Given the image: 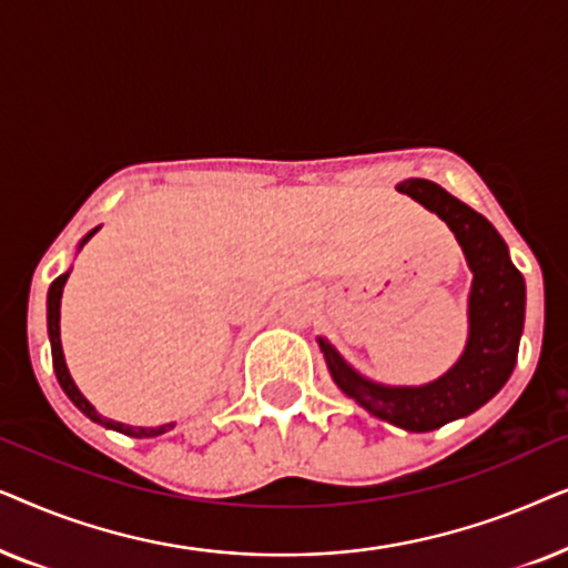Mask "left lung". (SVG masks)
<instances>
[{
	"instance_id": "obj_1",
	"label": "left lung",
	"mask_w": 568,
	"mask_h": 568,
	"mask_svg": "<svg viewBox=\"0 0 568 568\" xmlns=\"http://www.w3.org/2000/svg\"><path fill=\"white\" fill-rule=\"evenodd\" d=\"M398 191L437 212L463 245L473 271L468 346L447 375L422 387L369 383L323 338L321 348L336 385L362 408L406 432H432L478 410L509 379L525 323V278L486 216L422 178L403 181Z\"/></svg>"
}]
</instances>
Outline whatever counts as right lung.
Here are the masks:
<instances>
[{
	"mask_svg": "<svg viewBox=\"0 0 568 568\" xmlns=\"http://www.w3.org/2000/svg\"><path fill=\"white\" fill-rule=\"evenodd\" d=\"M95 235V230L90 232L88 237L82 240V245L88 243V240ZM69 274H61L57 282L51 284L49 290V336H51V354H53V369H57V377H59V385L64 387V393L69 395V400L74 403L77 408L82 410L84 416L92 418L95 424H103L105 429H113V432H121V434H129V437H139V439H150V437H160V434H165L168 429H173V424H162V426H152V429H146V426H126V424H119V422H111V418L100 416L95 408L90 406L88 398L77 390L72 375H69L67 369V362H64V354H61V338H59V307H61V290H64Z\"/></svg>",
	"mask_w": 568,
	"mask_h": 568,
	"instance_id": "right-lung-1",
	"label": "right lung"
}]
</instances>
